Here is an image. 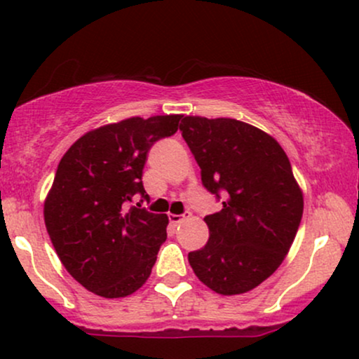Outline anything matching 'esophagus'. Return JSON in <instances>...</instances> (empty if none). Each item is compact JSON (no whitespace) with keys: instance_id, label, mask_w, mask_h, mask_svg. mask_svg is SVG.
I'll return each instance as SVG.
<instances>
[{"instance_id":"34e87169","label":"esophagus","mask_w":359,"mask_h":359,"mask_svg":"<svg viewBox=\"0 0 359 359\" xmlns=\"http://www.w3.org/2000/svg\"><path fill=\"white\" fill-rule=\"evenodd\" d=\"M189 217H190V213H182V215H175V213H169V220H170L172 225L180 224V222L185 220V219H189Z\"/></svg>"}]
</instances>
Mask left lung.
I'll list each match as a JSON object with an SVG mask.
<instances>
[{
    "instance_id": "1",
    "label": "left lung",
    "mask_w": 359,
    "mask_h": 359,
    "mask_svg": "<svg viewBox=\"0 0 359 359\" xmlns=\"http://www.w3.org/2000/svg\"><path fill=\"white\" fill-rule=\"evenodd\" d=\"M182 137L201 167L202 184L220 198L207 215L208 242L189 253L198 280L215 293L240 294L265 281L292 247L303 194L283 149L247 122L185 116Z\"/></svg>"
}]
</instances>
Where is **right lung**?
Listing matches in <instances>:
<instances>
[{"mask_svg":"<svg viewBox=\"0 0 359 359\" xmlns=\"http://www.w3.org/2000/svg\"><path fill=\"white\" fill-rule=\"evenodd\" d=\"M180 119L129 117L97 127L59 162L44 201V224L65 269L99 297H127L151 275L169 219L129 203L135 194L149 198L142 185L147 152L175 134Z\"/></svg>","mask_w":359,"mask_h":359,"instance_id":"obj_1","label":"right lung"}]
</instances>
